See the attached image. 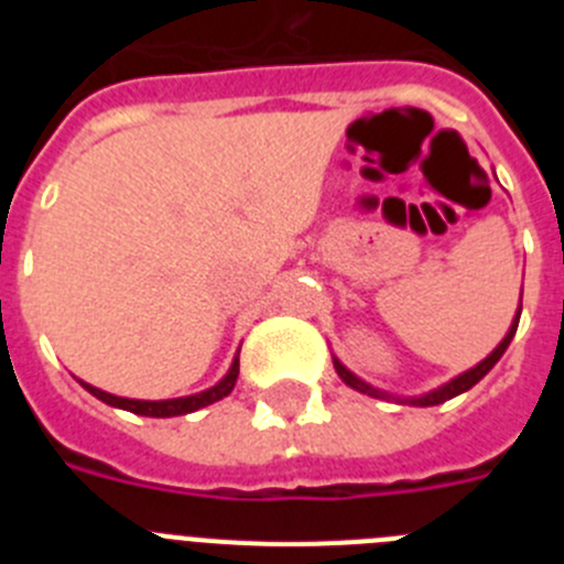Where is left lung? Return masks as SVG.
Instances as JSON below:
<instances>
[{
	"instance_id": "obj_1",
	"label": "left lung",
	"mask_w": 564,
	"mask_h": 564,
	"mask_svg": "<svg viewBox=\"0 0 564 564\" xmlns=\"http://www.w3.org/2000/svg\"><path fill=\"white\" fill-rule=\"evenodd\" d=\"M520 313H522V291H520V305H517L514 318H511V327H508V333H506V336H502V341L497 344L495 350L488 352V356L482 358L480 364H475L471 370H466V372H460V376L449 378V381L441 383V387H435V390L423 392V395H392V392L378 390V387H372V383L361 381V378H358L356 372L347 370V367H344V364L338 361L336 356H333V367H336L338 378H341V381L347 383V387H352V390H356V392H364V395H370V398H387V401H398V403H412V406H437V403L449 401V398L463 395V392H466V390H471V387H475V383L480 381V378L486 376V372L491 370V367H495L497 361H500L502 352H506V350H508V344H511V338H514L517 325H520Z\"/></svg>"
}]
</instances>
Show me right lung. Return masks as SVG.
Instances as JSON below:
<instances>
[{
	"label": "right lung",
	"mask_w": 564,
	"mask_h": 564,
	"mask_svg": "<svg viewBox=\"0 0 564 564\" xmlns=\"http://www.w3.org/2000/svg\"><path fill=\"white\" fill-rule=\"evenodd\" d=\"M237 376H239V352L234 356L226 376L214 383V387H208V390L203 392H194V395L166 398V401H138V398H121V395H112V392H104L87 381H78V383H82L89 395H96L98 401L109 403V406H118V410H127V412H134V415H147V417H174V415H188V412L203 410V406H208V403L214 401H223V398L234 390Z\"/></svg>",
	"instance_id": "add662e5"
}]
</instances>
